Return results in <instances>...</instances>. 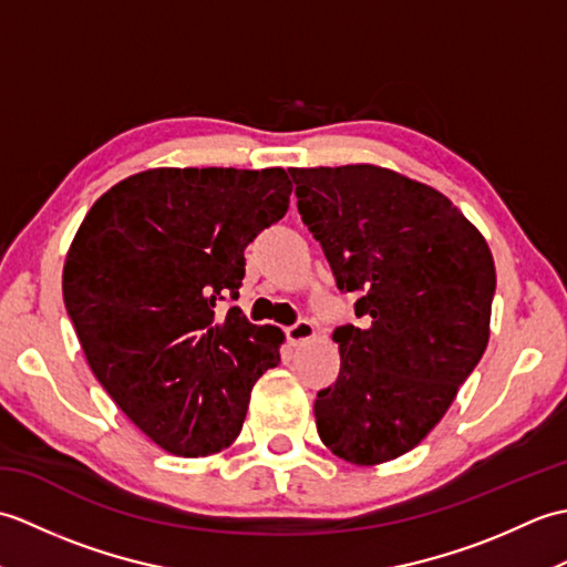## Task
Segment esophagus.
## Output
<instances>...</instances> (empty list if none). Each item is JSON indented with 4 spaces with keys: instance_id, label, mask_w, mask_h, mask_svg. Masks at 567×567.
Listing matches in <instances>:
<instances>
[{
    "instance_id": "34e87169",
    "label": "esophagus",
    "mask_w": 567,
    "mask_h": 567,
    "mask_svg": "<svg viewBox=\"0 0 567 567\" xmlns=\"http://www.w3.org/2000/svg\"><path fill=\"white\" fill-rule=\"evenodd\" d=\"M315 336H317V329L309 319H299L292 323L290 329H287V341H290L292 346H302V343L315 339Z\"/></svg>"
}]
</instances>
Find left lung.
I'll return each mask as SVG.
<instances>
[{
  "label": "left lung",
  "mask_w": 567,
  "mask_h": 567,
  "mask_svg": "<svg viewBox=\"0 0 567 567\" xmlns=\"http://www.w3.org/2000/svg\"><path fill=\"white\" fill-rule=\"evenodd\" d=\"M297 209L365 327L333 331L341 372L315 402L323 445L353 465L412 451L489 341L497 272L453 202L380 165L290 167Z\"/></svg>",
  "instance_id": "obj_1"
}]
</instances>
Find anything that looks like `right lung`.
Returning a JSON list of instances; mask_svg holds the SVG:
<instances>
[{"label": "right lung", "mask_w": 567, "mask_h": 567, "mask_svg": "<svg viewBox=\"0 0 567 567\" xmlns=\"http://www.w3.org/2000/svg\"><path fill=\"white\" fill-rule=\"evenodd\" d=\"M290 195L282 167H153L106 189L72 238L63 299L84 358L167 453L228 449L252 384L280 363V329L214 309L238 297L246 246Z\"/></svg>", "instance_id": "1"}]
</instances>
